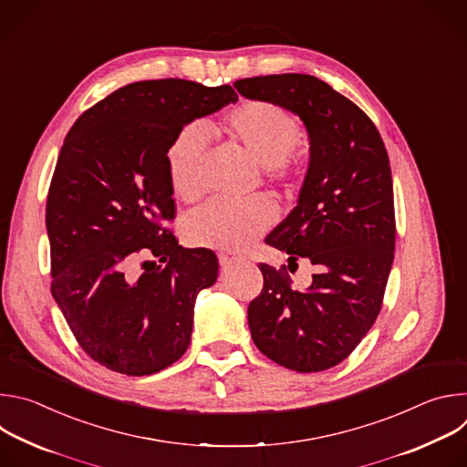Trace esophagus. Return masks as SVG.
<instances>
[{
	"mask_svg": "<svg viewBox=\"0 0 467 467\" xmlns=\"http://www.w3.org/2000/svg\"><path fill=\"white\" fill-rule=\"evenodd\" d=\"M218 258H220V265H222L223 270H229V268H233V265H236L240 262V258L229 256V254H223V253Z\"/></svg>",
	"mask_w": 467,
	"mask_h": 467,
	"instance_id": "1",
	"label": "esophagus"
}]
</instances>
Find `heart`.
<instances>
[{
    "label": "heart",
    "mask_w": 467,
    "mask_h": 467,
    "mask_svg": "<svg viewBox=\"0 0 467 467\" xmlns=\"http://www.w3.org/2000/svg\"><path fill=\"white\" fill-rule=\"evenodd\" d=\"M225 130L258 166L270 182L286 184L296 166L292 153L301 142L299 121L283 107L265 101H247L225 119ZM209 132L202 125H188L171 140L166 162L170 184L186 203L203 195V155ZM277 220L275 205L265 197L244 203L209 202L195 209L182 225L184 240L195 247L244 251Z\"/></svg>",
    "instance_id": "b5f03b06"
}]
</instances>
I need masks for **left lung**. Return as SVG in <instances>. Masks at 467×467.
<instances>
[{"label":"left lung","instance_id":"obj_1","mask_svg":"<svg viewBox=\"0 0 467 467\" xmlns=\"http://www.w3.org/2000/svg\"><path fill=\"white\" fill-rule=\"evenodd\" d=\"M240 96L299 116L308 135V168L296 209L265 238L288 262L310 260L317 274L297 292L268 264L249 303L254 346L299 373L340 364L375 323L395 249L393 184L373 121L325 81L305 74L249 78ZM290 268V264H288Z\"/></svg>","mask_w":467,"mask_h":467}]
</instances>
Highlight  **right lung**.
Wrapping results in <instances>:
<instances>
[{
  "instance_id": "obj_1",
  "label": "right lung",
  "mask_w": 467,
  "mask_h": 467,
  "mask_svg": "<svg viewBox=\"0 0 467 467\" xmlns=\"http://www.w3.org/2000/svg\"><path fill=\"white\" fill-rule=\"evenodd\" d=\"M236 101L229 85L139 81L64 139L46 207L51 294L83 351L112 371L151 375L190 346L193 305L216 283L218 258L162 227L175 216L166 153L184 125ZM139 254L160 262L132 280Z\"/></svg>"
}]
</instances>
